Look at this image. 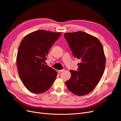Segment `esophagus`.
Masks as SVG:
<instances>
[{
	"mask_svg": "<svg viewBox=\"0 0 121 121\" xmlns=\"http://www.w3.org/2000/svg\"><path fill=\"white\" fill-rule=\"evenodd\" d=\"M64 71H65V69H60V70H58V72L59 73H61L62 72H63Z\"/></svg>",
	"mask_w": 121,
	"mask_h": 121,
	"instance_id": "esophagus-1",
	"label": "esophagus"
}]
</instances>
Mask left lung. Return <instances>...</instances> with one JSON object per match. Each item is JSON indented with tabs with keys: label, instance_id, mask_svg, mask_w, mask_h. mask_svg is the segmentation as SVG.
<instances>
[{
	"label": "left lung",
	"instance_id": "left-lung-1",
	"mask_svg": "<svg viewBox=\"0 0 121 121\" xmlns=\"http://www.w3.org/2000/svg\"><path fill=\"white\" fill-rule=\"evenodd\" d=\"M73 56L81 60L77 71L71 70L65 82L68 89L82 96L92 91L104 74L105 57L101 42L96 37L82 31L65 33Z\"/></svg>",
	"mask_w": 121,
	"mask_h": 121
}]
</instances>
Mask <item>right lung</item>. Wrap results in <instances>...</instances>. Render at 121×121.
Instances as JSON below:
<instances>
[{
  "mask_svg": "<svg viewBox=\"0 0 121 121\" xmlns=\"http://www.w3.org/2000/svg\"><path fill=\"white\" fill-rule=\"evenodd\" d=\"M61 34L39 30L22 40L17 57V71L24 85L31 92H45L56 80L57 72L44 64L49 49Z\"/></svg>",
  "mask_w": 121,
  "mask_h": 121,
  "instance_id": "obj_1",
  "label": "right lung"
}]
</instances>
